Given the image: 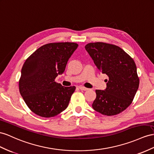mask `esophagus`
Returning <instances> with one entry per match:
<instances>
[{"mask_svg": "<svg viewBox=\"0 0 154 154\" xmlns=\"http://www.w3.org/2000/svg\"><path fill=\"white\" fill-rule=\"evenodd\" d=\"M79 89L81 90H84V91H86V90H89V88H85V87H84V86H79Z\"/></svg>", "mask_w": 154, "mask_h": 154, "instance_id": "obj_1", "label": "esophagus"}]
</instances>
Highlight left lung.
Here are the masks:
<instances>
[{
    "label": "left lung",
    "mask_w": 154,
    "mask_h": 154,
    "mask_svg": "<svg viewBox=\"0 0 154 154\" xmlns=\"http://www.w3.org/2000/svg\"><path fill=\"white\" fill-rule=\"evenodd\" d=\"M85 49L97 69L109 77L105 90H96L92 108L107 116L124 111L132 103L139 88L135 62L120 47L109 43H90Z\"/></svg>",
    "instance_id": "8db88e82"
}]
</instances>
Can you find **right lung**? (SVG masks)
Wrapping results in <instances>:
<instances>
[{
	"label": "right lung",
	"mask_w": 154,
	"mask_h": 154,
	"mask_svg": "<svg viewBox=\"0 0 154 154\" xmlns=\"http://www.w3.org/2000/svg\"><path fill=\"white\" fill-rule=\"evenodd\" d=\"M78 44L50 43L38 48L26 59L21 69L19 92L29 108L45 118L58 115L68 107L75 86L65 87L54 79L64 73Z\"/></svg>",
	"instance_id": "right-lung-1"
}]
</instances>
